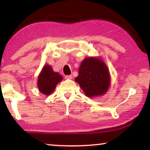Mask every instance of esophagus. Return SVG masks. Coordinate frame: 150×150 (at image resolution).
<instances>
[{
  "label": "esophagus",
  "instance_id": "1",
  "mask_svg": "<svg viewBox=\"0 0 150 150\" xmlns=\"http://www.w3.org/2000/svg\"><path fill=\"white\" fill-rule=\"evenodd\" d=\"M72 77H73L71 75H65V78L66 79H71Z\"/></svg>",
  "mask_w": 150,
  "mask_h": 150
}]
</instances>
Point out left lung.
Instances as JSON below:
<instances>
[{
    "mask_svg": "<svg viewBox=\"0 0 150 150\" xmlns=\"http://www.w3.org/2000/svg\"><path fill=\"white\" fill-rule=\"evenodd\" d=\"M75 81L86 96L96 97L105 95L108 91L110 85V72L100 57H85L81 63L79 75Z\"/></svg>",
    "mask_w": 150,
    "mask_h": 150,
    "instance_id": "obj_1",
    "label": "left lung"
}]
</instances>
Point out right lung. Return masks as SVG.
Returning a JSON list of instances; mask_svg holds the SVG:
<instances>
[{
  "label": "right lung",
  "instance_id": "right-lung-1",
  "mask_svg": "<svg viewBox=\"0 0 150 150\" xmlns=\"http://www.w3.org/2000/svg\"><path fill=\"white\" fill-rule=\"evenodd\" d=\"M62 79V76L58 72L54 71L51 65L45 64L38 78V88L40 93L46 96L50 95Z\"/></svg>",
  "mask_w": 150,
  "mask_h": 150
}]
</instances>
